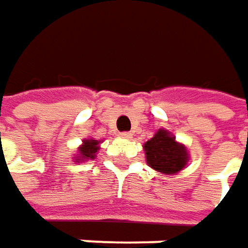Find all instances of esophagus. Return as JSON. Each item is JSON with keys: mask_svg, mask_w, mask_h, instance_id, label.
I'll list each match as a JSON object with an SVG mask.
<instances>
[{"mask_svg": "<svg viewBox=\"0 0 248 248\" xmlns=\"http://www.w3.org/2000/svg\"><path fill=\"white\" fill-rule=\"evenodd\" d=\"M120 135H121L123 138H125V140H130L131 137H132V134H131V132H128V131H124V132H121Z\"/></svg>", "mask_w": 248, "mask_h": 248, "instance_id": "1", "label": "esophagus"}]
</instances>
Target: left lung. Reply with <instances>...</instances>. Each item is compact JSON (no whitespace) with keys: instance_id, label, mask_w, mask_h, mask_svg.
Masks as SVG:
<instances>
[{"instance_id":"obj_1","label":"left lung","mask_w":248,"mask_h":248,"mask_svg":"<svg viewBox=\"0 0 248 248\" xmlns=\"http://www.w3.org/2000/svg\"><path fill=\"white\" fill-rule=\"evenodd\" d=\"M143 148L148 165L160 173L174 174L187 165L186 148L176 142V138L165 130L157 131Z\"/></svg>"}]
</instances>
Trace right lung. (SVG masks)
<instances>
[{
    "label": "right lung",
    "instance_id": "obj_1",
    "mask_svg": "<svg viewBox=\"0 0 248 248\" xmlns=\"http://www.w3.org/2000/svg\"><path fill=\"white\" fill-rule=\"evenodd\" d=\"M97 145H99V141H96V140H86L79 148V157H77L75 162H79V160H83V159H93L94 154L99 149Z\"/></svg>",
    "mask_w": 248,
    "mask_h": 248
}]
</instances>
